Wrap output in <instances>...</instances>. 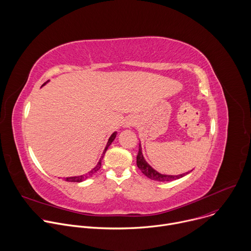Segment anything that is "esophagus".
I'll return each instance as SVG.
<instances>
[{
	"mask_svg": "<svg viewBox=\"0 0 251 251\" xmlns=\"http://www.w3.org/2000/svg\"><path fill=\"white\" fill-rule=\"evenodd\" d=\"M129 125H131V123H128V124H127V127H128Z\"/></svg>",
	"mask_w": 251,
	"mask_h": 251,
	"instance_id": "1",
	"label": "esophagus"
}]
</instances>
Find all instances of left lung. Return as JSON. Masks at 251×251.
Wrapping results in <instances>:
<instances>
[{"mask_svg": "<svg viewBox=\"0 0 251 251\" xmlns=\"http://www.w3.org/2000/svg\"><path fill=\"white\" fill-rule=\"evenodd\" d=\"M137 166H138V168L141 170V172H142L143 174H144L146 176H148L149 178H151V180L158 181V182H171V181H174V180H177V178L183 177V176H185L187 174H189L190 172H192V171H190V172H188V173L181 174V175H177V176L160 174L159 172H157L156 170H154V169L146 162V160L144 159V156H143V153H142L141 143L139 144V152H138V155H137Z\"/></svg>", "mask_w": 251, "mask_h": 251, "instance_id": "left-lung-1", "label": "left lung"}]
</instances>
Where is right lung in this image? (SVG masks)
<instances>
[{"label":"right lung","mask_w":251,"mask_h":251,"mask_svg":"<svg viewBox=\"0 0 251 251\" xmlns=\"http://www.w3.org/2000/svg\"><path fill=\"white\" fill-rule=\"evenodd\" d=\"M47 82H48V81H47ZM47 82H46V83H47ZM46 83H44L42 86H44ZM116 135H117V132H114V133L110 136V138L108 139V142H107V145H106V147H105V149H104V151H103V154H102V156H101L99 162L97 163V165H96L90 172H88L86 175H82V176H75L64 177V181H66V182H73V183H80V182L85 181L86 178H88L89 176H91L94 173H96V172L100 169V167H101V161H102V159H103V157H104V155H105V152L107 151V149H108V147L111 145V143H112V142L114 141V139L116 138Z\"/></svg>","instance_id":"1"}]
</instances>
